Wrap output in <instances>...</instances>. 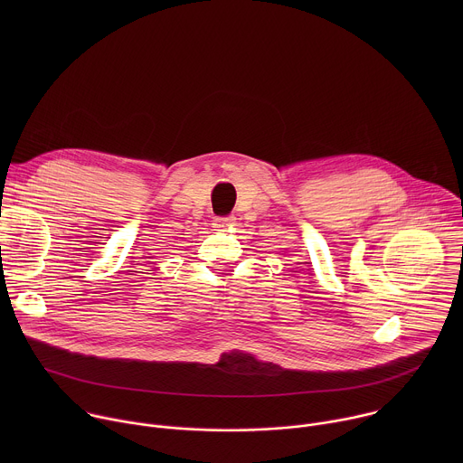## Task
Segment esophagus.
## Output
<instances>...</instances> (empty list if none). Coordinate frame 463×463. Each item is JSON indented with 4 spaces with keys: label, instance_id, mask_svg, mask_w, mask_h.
I'll return each instance as SVG.
<instances>
[{
    "label": "esophagus",
    "instance_id": "34e87169",
    "mask_svg": "<svg viewBox=\"0 0 463 463\" xmlns=\"http://www.w3.org/2000/svg\"><path fill=\"white\" fill-rule=\"evenodd\" d=\"M234 223V218L232 216H227V218H216L214 220V227L218 229V231H225L227 227H231Z\"/></svg>",
    "mask_w": 463,
    "mask_h": 463
}]
</instances>
